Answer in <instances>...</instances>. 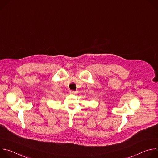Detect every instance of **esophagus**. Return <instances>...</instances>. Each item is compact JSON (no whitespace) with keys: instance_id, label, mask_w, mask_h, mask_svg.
Masks as SVG:
<instances>
[{"instance_id":"obj_1","label":"esophagus","mask_w":158,"mask_h":158,"mask_svg":"<svg viewBox=\"0 0 158 158\" xmlns=\"http://www.w3.org/2000/svg\"><path fill=\"white\" fill-rule=\"evenodd\" d=\"M77 93L76 92V91H70V94H76Z\"/></svg>"}]
</instances>
